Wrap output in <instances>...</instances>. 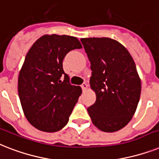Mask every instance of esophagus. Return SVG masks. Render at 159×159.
<instances>
[{
  "label": "esophagus",
  "instance_id": "1",
  "mask_svg": "<svg viewBox=\"0 0 159 159\" xmlns=\"http://www.w3.org/2000/svg\"><path fill=\"white\" fill-rule=\"evenodd\" d=\"M81 86H82V90H83V91H86V90L88 89V85H87L86 82H84V83L82 84Z\"/></svg>",
  "mask_w": 159,
  "mask_h": 159
}]
</instances>
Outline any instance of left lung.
Instances as JSON below:
<instances>
[{"label": "left lung", "mask_w": 159, "mask_h": 159, "mask_svg": "<svg viewBox=\"0 0 159 159\" xmlns=\"http://www.w3.org/2000/svg\"><path fill=\"white\" fill-rule=\"evenodd\" d=\"M81 42L91 62L90 86L96 95L89 115L100 131H119L131 121L140 100L141 82L135 62L126 47L112 38Z\"/></svg>", "instance_id": "1"}]
</instances>
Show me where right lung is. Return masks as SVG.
<instances>
[{
  "instance_id": "add662e5",
  "label": "right lung",
  "mask_w": 159,
  "mask_h": 159,
  "mask_svg": "<svg viewBox=\"0 0 159 159\" xmlns=\"http://www.w3.org/2000/svg\"><path fill=\"white\" fill-rule=\"evenodd\" d=\"M81 48L77 37L46 34L27 53L19 71L18 91L26 118L40 131H58L68 122L82 88L69 83L63 59L70 50Z\"/></svg>"
}]
</instances>
